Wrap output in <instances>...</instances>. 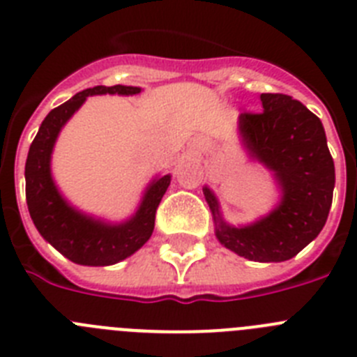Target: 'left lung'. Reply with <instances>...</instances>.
Here are the masks:
<instances>
[{"label":"left lung","mask_w":357,"mask_h":357,"mask_svg":"<svg viewBox=\"0 0 357 357\" xmlns=\"http://www.w3.org/2000/svg\"><path fill=\"white\" fill-rule=\"evenodd\" d=\"M263 112L241 114L238 135L248 155L268 172L279 202L247 225H230L209 185L204 197L218 241L230 252L257 263L295 257L324 229L333 204L334 162L320 119L286 94H261Z\"/></svg>","instance_id":"1"}]
</instances>
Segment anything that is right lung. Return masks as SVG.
<instances>
[{
  "instance_id": "1",
  "label": "right lung",
  "mask_w": 357,
  "mask_h": 357,
  "mask_svg": "<svg viewBox=\"0 0 357 357\" xmlns=\"http://www.w3.org/2000/svg\"><path fill=\"white\" fill-rule=\"evenodd\" d=\"M141 91V87L132 85H96L93 89L82 91L44 118L36 139L30 144L24 181L31 222L39 234L73 263L84 266L116 264L139 250L153 232L155 211L172 182L169 173L151 178L135 213L123 222H109L69 204L52 173V155L59 134L87 98L102 94L134 96Z\"/></svg>"
}]
</instances>
